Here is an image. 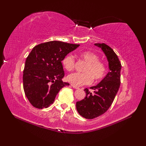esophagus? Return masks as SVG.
Here are the masks:
<instances>
[{
	"label": "esophagus",
	"mask_w": 146,
	"mask_h": 146,
	"mask_svg": "<svg viewBox=\"0 0 146 146\" xmlns=\"http://www.w3.org/2000/svg\"><path fill=\"white\" fill-rule=\"evenodd\" d=\"M71 86H72V87H73V88H75V89H79V88L78 87V86H74V85H73V84H71Z\"/></svg>",
	"instance_id": "obj_1"
}]
</instances>
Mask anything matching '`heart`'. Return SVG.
Here are the masks:
<instances>
[{
  "instance_id": "heart-1",
  "label": "heart",
  "mask_w": 146,
  "mask_h": 146,
  "mask_svg": "<svg viewBox=\"0 0 146 146\" xmlns=\"http://www.w3.org/2000/svg\"><path fill=\"white\" fill-rule=\"evenodd\" d=\"M81 60L86 63L83 68V73H73L67 76L69 82L76 86L88 85L104 78L107 73V67L104 62L98 60V56L92 51H82L78 54ZM64 68L68 71H72L75 66V60L71 54H68L62 60Z\"/></svg>"
}]
</instances>
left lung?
I'll use <instances>...</instances> for the list:
<instances>
[{
  "label": "left lung",
  "mask_w": 146,
  "mask_h": 146,
  "mask_svg": "<svg viewBox=\"0 0 146 146\" xmlns=\"http://www.w3.org/2000/svg\"><path fill=\"white\" fill-rule=\"evenodd\" d=\"M102 49L109 62V71L106 77L95 86L91 87L94 92L88 88L84 91V99L76 102V108L82 117L93 119L102 115L111 106L120 86L121 63L117 55L110 46L104 43L95 44Z\"/></svg>",
  "instance_id": "obj_1"
}]
</instances>
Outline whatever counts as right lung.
<instances>
[{
    "label": "right lung",
    "mask_w": 146,
    "mask_h": 146,
    "mask_svg": "<svg viewBox=\"0 0 146 146\" xmlns=\"http://www.w3.org/2000/svg\"><path fill=\"white\" fill-rule=\"evenodd\" d=\"M79 46L50 41L38 44L32 49L24 66L23 88L27 98L33 107H49L58 91L70 85L62 80L64 76L62 60Z\"/></svg>",
    "instance_id": "1"
}]
</instances>
